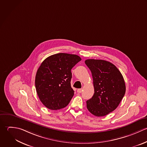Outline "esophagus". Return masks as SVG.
<instances>
[{
    "instance_id": "1",
    "label": "esophagus",
    "mask_w": 147,
    "mask_h": 147,
    "mask_svg": "<svg viewBox=\"0 0 147 147\" xmlns=\"http://www.w3.org/2000/svg\"><path fill=\"white\" fill-rule=\"evenodd\" d=\"M82 89H78L77 90V93H81L82 92Z\"/></svg>"
}]
</instances>
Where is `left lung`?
Listing matches in <instances>:
<instances>
[{"label": "left lung", "mask_w": 147, "mask_h": 147, "mask_svg": "<svg viewBox=\"0 0 147 147\" xmlns=\"http://www.w3.org/2000/svg\"><path fill=\"white\" fill-rule=\"evenodd\" d=\"M92 72L94 93L86 101L88 111L97 117L104 116L115 111L126 90L123 75L113 63L101 59L85 61Z\"/></svg>", "instance_id": "8db88e82"}]
</instances>
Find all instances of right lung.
Instances as JSON below:
<instances>
[{"label":"right lung","mask_w":147,"mask_h":147,"mask_svg":"<svg viewBox=\"0 0 147 147\" xmlns=\"http://www.w3.org/2000/svg\"><path fill=\"white\" fill-rule=\"evenodd\" d=\"M81 58L75 54L58 53L46 58L38 68L35 80L37 94L50 110L66 107L73 96L71 69Z\"/></svg>","instance_id":"1"}]
</instances>
